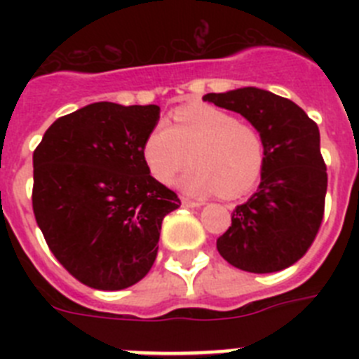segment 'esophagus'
<instances>
[{
  "label": "esophagus",
  "instance_id": "obj_1",
  "mask_svg": "<svg viewBox=\"0 0 359 359\" xmlns=\"http://www.w3.org/2000/svg\"><path fill=\"white\" fill-rule=\"evenodd\" d=\"M182 203H183V207H187V208H199L203 205L201 201H192V199H189V198H183Z\"/></svg>",
  "mask_w": 359,
  "mask_h": 359
}]
</instances>
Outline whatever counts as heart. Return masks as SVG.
Listing matches in <instances>:
<instances>
[{
    "label": "heart",
    "instance_id": "b5f03b06",
    "mask_svg": "<svg viewBox=\"0 0 359 359\" xmlns=\"http://www.w3.org/2000/svg\"><path fill=\"white\" fill-rule=\"evenodd\" d=\"M189 152L194 167L180 180L182 189L196 196L219 192L226 199L253 189L266 156L264 140L253 126L207 104L180 107L172 126L156 123L145 138L144 158L161 183L172 182L189 163Z\"/></svg>",
    "mask_w": 359,
    "mask_h": 359
}]
</instances>
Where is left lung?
Instances as JSON below:
<instances>
[{"instance_id": "8db88e82", "label": "left lung", "mask_w": 359, "mask_h": 359, "mask_svg": "<svg viewBox=\"0 0 359 359\" xmlns=\"http://www.w3.org/2000/svg\"><path fill=\"white\" fill-rule=\"evenodd\" d=\"M203 100L243 115L266 149L259 189L236 207L217 252L250 273L290 268L309 250L323 217L327 172L318 126L290 98L252 86Z\"/></svg>"}]
</instances>
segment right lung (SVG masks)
<instances>
[{"instance_id":"add662e5","label":"right lung","mask_w":359,"mask_h":359,"mask_svg":"<svg viewBox=\"0 0 359 359\" xmlns=\"http://www.w3.org/2000/svg\"><path fill=\"white\" fill-rule=\"evenodd\" d=\"M160 106L95 102L57 118L34 151L32 207L55 259L86 286L149 273L161 221L182 201L151 176L144 144Z\"/></svg>"}]
</instances>
